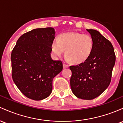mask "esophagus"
<instances>
[{"label": "esophagus", "instance_id": "34e87169", "mask_svg": "<svg viewBox=\"0 0 123 123\" xmlns=\"http://www.w3.org/2000/svg\"><path fill=\"white\" fill-rule=\"evenodd\" d=\"M68 67V66L67 65V64H63V68H67V67Z\"/></svg>", "mask_w": 123, "mask_h": 123}]
</instances>
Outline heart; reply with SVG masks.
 <instances>
[{
	"label": "heart",
	"mask_w": 123,
	"mask_h": 123,
	"mask_svg": "<svg viewBox=\"0 0 123 123\" xmlns=\"http://www.w3.org/2000/svg\"><path fill=\"white\" fill-rule=\"evenodd\" d=\"M93 39L89 34L71 32L60 34L51 44V50L56 57H60L65 51L68 60L74 64L86 61L93 50Z\"/></svg>",
	"instance_id": "b5f03b06"
}]
</instances>
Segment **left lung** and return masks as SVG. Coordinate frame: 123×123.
I'll return each instance as SVG.
<instances>
[{"mask_svg":"<svg viewBox=\"0 0 123 123\" xmlns=\"http://www.w3.org/2000/svg\"><path fill=\"white\" fill-rule=\"evenodd\" d=\"M86 30L93 39V50L84 63L70 66L72 72L70 86L77 98L91 100L102 93L109 85L116 55L112 44L99 32Z\"/></svg>","mask_w":123,"mask_h":123,"instance_id":"left-lung-1","label":"left lung"}]
</instances>
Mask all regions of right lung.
I'll return each instance as SVG.
<instances>
[{"label":"right lung","instance_id":"1","mask_svg":"<svg viewBox=\"0 0 123 123\" xmlns=\"http://www.w3.org/2000/svg\"><path fill=\"white\" fill-rule=\"evenodd\" d=\"M55 35L52 27L34 29L21 36L12 50V78L28 98L40 100L48 97L53 79L63 69L62 61L50 57Z\"/></svg>","mask_w":123,"mask_h":123}]
</instances>
